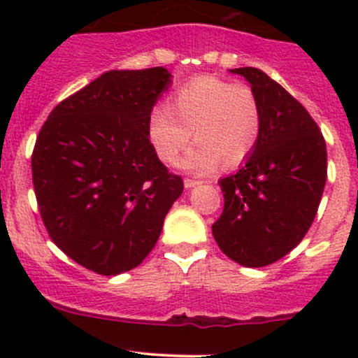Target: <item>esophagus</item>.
<instances>
[{"instance_id": "obj_1", "label": "esophagus", "mask_w": 358, "mask_h": 358, "mask_svg": "<svg viewBox=\"0 0 358 358\" xmlns=\"http://www.w3.org/2000/svg\"><path fill=\"white\" fill-rule=\"evenodd\" d=\"M183 183H185V187L187 189H192V187H196V185H199V180H192V178H185L183 180Z\"/></svg>"}]
</instances>
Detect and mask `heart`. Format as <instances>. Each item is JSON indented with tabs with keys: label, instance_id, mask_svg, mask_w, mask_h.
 <instances>
[{
	"label": "heart",
	"instance_id": "obj_1",
	"mask_svg": "<svg viewBox=\"0 0 358 358\" xmlns=\"http://www.w3.org/2000/svg\"><path fill=\"white\" fill-rule=\"evenodd\" d=\"M263 114L256 93L216 76H197L169 96L168 107H157L149 119V136L157 156L176 162L194 131L196 145L185 166L209 173L220 164L234 168L251 156L262 136Z\"/></svg>",
	"mask_w": 358,
	"mask_h": 358
}]
</instances>
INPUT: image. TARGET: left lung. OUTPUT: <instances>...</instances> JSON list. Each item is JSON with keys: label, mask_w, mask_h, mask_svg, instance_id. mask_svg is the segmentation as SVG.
Wrapping results in <instances>:
<instances>
[{"label": "left lung", "mask_w": 358, "mask_h": 358, "mask_svg": "<svg viewBox=\"0 0 358 358\" xmlns=\"http://www.w3.org/2000/svg\"><path fill=\"white\" fill-rule=\"evenodd\" d=\"M262 106V136L246 164L220 180L223 211L213 223L220 249L244 266H266L292 251L312 227L327 178L326 140L308 110L270 76L232 69Z\"/></svg>", "instance_id": "obj_1"}]
</instances>
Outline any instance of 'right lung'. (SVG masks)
<instances>
[{
  "label": "right lung",
  "mask_w": 358,
  "mask_h": 358,
  "mask_svg": "<svg viewBox=\"0 0 358 358\" xmlns=\"http://www.w3.org/2000/svg\"><path fill=\"white\" fill-rule=\"evenodd\" d=\"M169 83L164 67L106 72L50 112L36 138L32 183L50 239L100 275L138 266L183 192L149 140Z\"/></svg>",
  "instance_id": "add662e5"
}]
</instances>
